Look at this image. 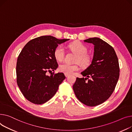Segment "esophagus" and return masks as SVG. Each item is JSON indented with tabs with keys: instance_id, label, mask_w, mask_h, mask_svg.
I'll list each match as a JSON object with an SVG mask.
<instances>
[{
	"instance_id": "esophagus-1",
	"label": "esophagus",
	"mask_w": 132,
	"mask_h": 132,
	"mask_svg": "<svg viewBox=\"0 0 132 132\" xmlns=\"http://www.w3.org/2000/svg\"><path fill=\"white\" fill-rule=\"evenodd\" d=\"M64 75H65V76L66 77H68L69 76V74H67V73H64Z\"/></svg>"
}]
</instances>
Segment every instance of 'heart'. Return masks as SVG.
<instances>
[{
  "instance_id": "heart-1",
  "label": "heart",
  "mask_w": 132,
  "mask_h": 132,
  "mask_svg": "<svg viewBox=\"0 0 132 132\" xmlns=\"http://www.w3.org/2000/svg\"><path fill=\"white\" fill-rule=\"evenodd\" d=\"M68 47L72 52L77 54L75 62L79 63L82 67H87L91 62L90 56L87 53V48L80 42H75L68 45ZM54 55L59 61H62L65 56V50L62 45H59L54 51ZM79 63L70 64L66 63L61 64L59 65L60 71L64 73L71 74L78 70Z\"/></svg>"
}]
</instances>
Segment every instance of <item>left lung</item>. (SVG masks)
<instances>
[{
    "label": "left lung",
    "instance_id": "1",
    "mask_svg": "<svg viewBox=\"0 0 132 132\" xmlns=\"http://www.w3.org/2000/svg\"><path fill=\"white\" fill-rule=\"evenodd\" d=\"M84 42L94 45V55L90 65L81 73L87 78L77 77L73 89L81 103L94 106L112 94L119 77V62L113 48L101 39L90 38Z\"/></svg>",
    "mask_w": 132,
    "mask_h": 132
}]
</instances>
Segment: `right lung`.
<instances>
[{
  "mask_svg": "<svg viewBox=\"0 0 132 132\" xmlns=\"http://www.w3.org/2000/svg\"><path fill=\"white\" fill-rule=\"evenodd\" d=\"M43 36L30 40L18 57L16 72L18 86L26 99L36 104L50 100L65 78L63 73L47 75L58 67L54 51L59 44L69 40Z\"/></svg>",
  "mask_w": 132,
  "mask_h": 132,
  "instance_id": "right-lung-1",
  "label": "right lung"
}]
</instances>
